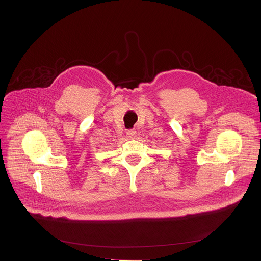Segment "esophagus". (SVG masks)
<instances>
[{
  "label": "esophagus",
  "mask_w": 261,
  "mask_h": 261,
  "mask_svg": "<svg viewBox=\"0 0 261 261\" xmlns=\"http://www.w3.org/2000/svg\"><path fill=\"white\" fill-rule=\"evenodd\" d=\"M136 134H137V132H136L135 129H128V130L126 132V136H127L128 139H135Z\"/></svg>",
  "instance_id": "esophagus-1"
}]
</instances>
